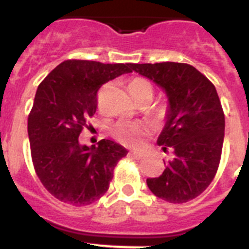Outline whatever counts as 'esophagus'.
Masks as SVG:
<instances>
[{"instance_id": "obj_1", "label": "esophagus", "mask_w": 249, "mask_h": 249, "mask_svg": "<svg viewBox=\"0 0 249 249\" xmlns=\"http://www.w3.org/2000/svg\"><path fill=\"white\" fill-rule=\"evenodd\" d=\"M132 156L135 158H137V160H140V158H142V156H143V153L141 151H137V149H133V151H131Z\"/></svg>"}]
</instances>
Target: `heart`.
Returning a JSON list of instances; mask_svg holds the SVG:
<instances>
[{"mask_svg":"<svg viewBox=\"0 0 249 249\" xmlns=\"http://www.w3.org/2000/svg\"><path fill=\"white\" fill-rule=\"evenodd\" d=\"M127 89H128L129 94L135 102L141 100L149 102L155 94L153 86L151 85V82H148L144 78H141V77L132 78L128 82ZM166 116L167 106H160V108L155 111V117L157 121H163ZM144 132H146V127L140 122H120L113 128V135L127 144L137 143L140 137L143 135Z\"/></svg>","mask_w":249,"mask_h":249,"instance_id":"heart-1","label":"heart"}]
</instances>
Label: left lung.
<instances>
[{
  "label": "left lung",
  "instance_id": "obj_1",
  "mask_svg": "<svg viewBox=\"0 0 249 249\" xmlns=\"http://www.w3.org/2000/svg\"><path fill=\"white\" fill-rule=\"evenodd\" d=\"M129 67L162 87L169 101L157 143L164 153L172 152V158L160 177L147 179V186L169 203L191 201L210 186L221 160L224 113L214 85L187 63H129Z\"/></svg>",
  "mask_w": 249,
  "mask_h": 249
}]
</instances>
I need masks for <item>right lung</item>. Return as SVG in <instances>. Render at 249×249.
Returning a JSON list of instances; mask_svg holds the SVG:
<instances>
[{
	"label": "right lung",
	"instance_id": "1",
	"mask_svg": "<svg viewBox=\"0 0 249 249\" xmlns=\"http://www.w3.org/2000/svg\"><path fill=\"white\" fill-rule=\"evenodd\" d=\"M128 72L129 63L67 59L39 83L28 114L31 157L39 181L58 201L87 206L109 188L128 151L109 140L82 146L78 137L91 127L101 86Z\"/></svg>",
	"mask_w": 249,
	"mask_h": 249
}]
</instances>
